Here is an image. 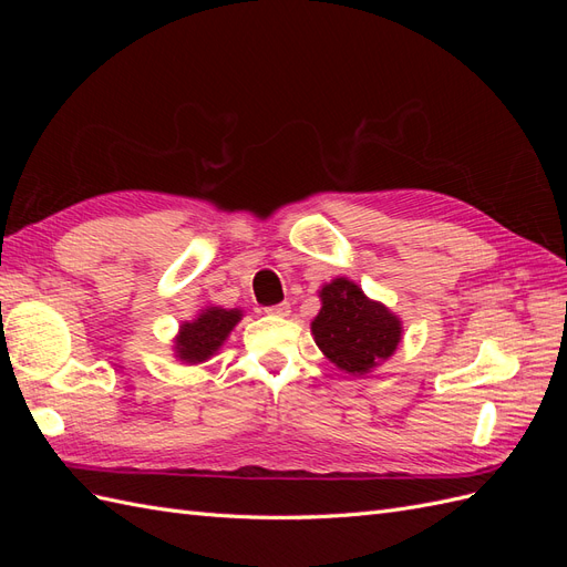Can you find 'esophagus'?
<instances>
[{"label": "esophagus", "instance_id": "34e87169", "mask_svg": "<svg viewBox=\"0 0 567 567\" xmlns=\"http://www.w3.org/2000/svg\"><path fill=\"white\" fill-rule=\"evenodd\" d=\"M267 315H271V317H288L290 315V302H279V305L267 307Z\"/></svg>", "mask_w": 567, "mask_h": 567}]
</instances>
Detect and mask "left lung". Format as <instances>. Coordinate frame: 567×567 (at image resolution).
I'll list each match as a JSON object with an SVG mask.
<instances>
[{
  "label": "left lung",
  "instance_id": "obj_1",
  "mask_svg": "<svg viewBox=\"0 0 567 567\" xmlns=\"http://www.w3.org/2000/svg\"><path fill=\"white\" fill-rule=\"evenodd\" d=\"M319 298L312 336L340 371L364 375L398 350L402 321L385 305L369 300L354 281L333 279L319 290Z\"/></svg>",
  "mask_w": 567,
  "mask_h": 567
}]
</instances>
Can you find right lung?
Segmentation results:
<instances>
[{
    "label": "right lung",
    "instance_id": "obj_1",
    "mask_svg": "<svg viewBox=\"0 0 567 567\" xmlns=\"http://www.w3.org/2000/svg\"><path fill=\"white\" fill-rule=\"evenodd\" d=\"M241 310H221V307H205L194 319L179 326L175 338V352L184 364H200L210 359L221 342L227 340L234 326L241 321Z\"/></svg>",
    "mask_w": 567,
    "mask_h": 567
}]
</instances>
